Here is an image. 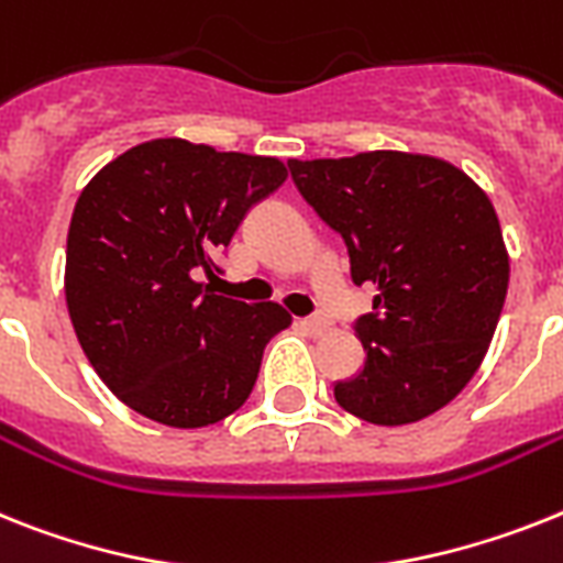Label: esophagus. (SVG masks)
<instances>
[{"label":"esophagus","instance_id":"34e87169","mask_svg":"<svg viewBox=\"0 0 563 563\" xmlns=\"http://www.w3.org/2000/svg\"><path fill=\"white\" fill-rule=\"evenodd\" d=\"M300 325H303V332H309L311 338H323V334L332 329L329 318H323V314H314V318L300 320Z\"/></svg>","mask_w":563,"mask_h":563}]
</instances>
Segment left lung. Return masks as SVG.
I'll list each match as a JSON object with an SVG mask.
<instances>
[{
    "label": "left lung",
    "instance_id": "left-lung-1",
    "mask_svg": "<svg viewBox=\"0 0 563 563\" xmlns=\"http://www.w3.org/2000/svg\"><path fill=\"white\" fill-rule=\"evenodd\" d=\"M291 177L346 240L352 280L375 283L357 320L363 372L334 386L349 415L415 423L457 398L493 343L509 254L484 188L429 154L289 159Z\"/></svg>",
    "mask_w": 563,
    "mask_h": 563
}]
</instances>
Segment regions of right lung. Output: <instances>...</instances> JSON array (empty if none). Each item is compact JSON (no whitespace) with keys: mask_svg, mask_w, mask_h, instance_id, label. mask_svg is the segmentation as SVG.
<instances>
[{"mask_svg":"<svg viewBox=\"0 0 563 563\" xmlns=\"http://www.w3.org/2000/svg\"><path fill=\"white\" fill-rule=\"evenodd\" d=\"M289 177L277 157L159 136L102 165L68 229L65 303L102 384L143 418L211 427L252 395L280 303H243L197 280L240 220Z\"/></svg>","mask_w":563,"mask_h":563,"instance_id":"add662e5","label":"right lung"}]
</instances>
